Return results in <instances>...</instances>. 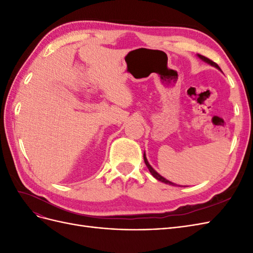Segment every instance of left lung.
<instances>
[{"label": "left lung", "instance_id": "8db88e82", "mask_svg": "<svg viewBox=\"0 0 253 253\" xmlns=\"http://www.w3.org/2000/svg\"><path fill=\"white\" fill-rule=\"evenodd\" d=\"M197 57L200 58L201 60H203L204 62H206V63H208V64H210L211 66H214L215 68H217V70H219L220 71V68H219V66L215 63V62H213V61H211L210 59H208V58H206V57H204V56H202V55H200V53H197ZM143 159H144V163H145V165H147V167H148V169H149V171L151 172V174L154 176V177L157 179V180H159V181H162V182H165V183H167V185H171V186H177V187H183V186H179V185H176V183H174V182H172V181H170V180H168L167 178H165V177H163L162 175L160 174H158L154 169H153L152 168V166L149 164V162H148V159H147V156H145V152L143 153ZM186 187V186H185Z\"/></svg>", "mask_w": 253, "mask_h": 253}]
</instances>
